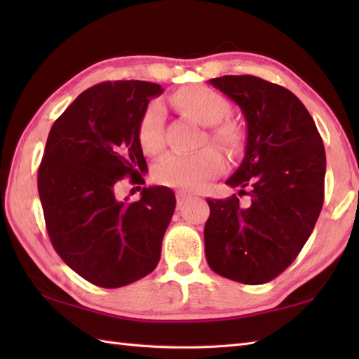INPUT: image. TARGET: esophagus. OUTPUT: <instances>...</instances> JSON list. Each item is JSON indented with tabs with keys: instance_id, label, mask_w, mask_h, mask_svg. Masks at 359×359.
Segmentation results:
<instances>
[{
	"instance_id": "1",
	"label": "esophagus",
	"mask_w": 359,
	"mask_h": 359,
	"mask_svg": "<svg viewBox=\"0 0 359 359\" xmlns=\"http://www.w3.org/2000/svg\"><path fill=\"white\" fill-rule=\"evenodd\" d=\"M175 196H177V205H179V207H182V205H184L185 202H188L193 197L191 194H188L185 191H179Z\"/></svg>"
}]
</instances>
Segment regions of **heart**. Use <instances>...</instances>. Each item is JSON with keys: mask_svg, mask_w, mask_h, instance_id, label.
Instances as JSON below:
<instances>
[{"mask_svg": "<svg viewBox=\"0 0 359 359\" xmlns=\"http://www.w3.org/2000/svg\"><path fill=\"white\" fill-rule=\"evenodd\" d=\"M175 109L196 120L202 126H211L208 140L219 144L228 154H238L243 148L242 128L233 121H222L230 116L231 104L224 95L207 86H185L170 97ZM137 139L147 154H157L163 147V109L152 102L143 111L137 126ZM224 168V158L215 148H203L196 154H168L154 168L158 184L194 191L215 177Z\"/></svg>", "mask_w": 359, "mask_h": 359, "instance_id": "heart-1", "label": "heart"}]
</instances>
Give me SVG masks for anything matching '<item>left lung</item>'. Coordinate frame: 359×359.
<instances>
[{"mask_svg":"<svg viewBox=\"0 0 359 359\" xmlns=\"http://www.w3.org/2000/svg\"><path fill=\"white\" fill-rule=\"evenodd\" d=\"M210 85L245 117V156L226 185L250 201L207 199L205 256L220 276L265 284L294 261L313 231L324 203V143L288 89L253 75H224Z\"/></svg>","mask_w":359,"mask_h":359,"instance_id":"left-lung-1","label":"left lung"}]
</instances>
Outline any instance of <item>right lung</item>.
Instances as JSON below:
<instances>
[{"label":"right lung","instance_id":"right-lung-1","mask_svg":"<svg viewBox=\"0 0 359 359\" xmlns=\"http://www.w3.org/2000/svg\"><path fill=\"white\" fill-rule=\"evenodd\" d=\"M157 83L104 81L86 89L52 125L38 170V194L53 248L67 266L103 288L156 269L175 208L166 187H144L137 202L116 185L148 171L137 126ZM144 184V180H143Z\"/></svg>","mask_w":359,"mask_h":359}]
</instances>
